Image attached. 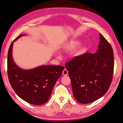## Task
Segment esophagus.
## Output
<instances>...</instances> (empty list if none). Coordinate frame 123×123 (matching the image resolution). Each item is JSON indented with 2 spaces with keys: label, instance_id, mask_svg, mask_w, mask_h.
<instances>
[{
  "label": "esophagus",
  "instance_id": "1",
  "mask_svg": "<svg viewBox=\"0 0 123 123\" xmlns=\"http://www.w3.org/2000/svg\"><path fill=\"white\" fill-rule=\"evenodd\" d=\"M62 74H63V75H67L68 74V72L66 69H64L63 72H62Z\"/></svg>",
  "mask_w": 123,
  "mask_h": 123
}]
</instances>
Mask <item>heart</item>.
Segmentation results:
<instances>
[{
  "label": "heart",
  "instance_id": "b5f03b06",
  "mask_svg": "<svg viewBox=\"0 0 123 123\" xmlns=\"http://www.w3.org/2000/svg\"><path fill=\"white\" fill-rule=\"evenodd\" d=\"M80 44V41L79 40H70L69 42L66 43V44L63 45V46H62V51L66 52H71L72 51H73L74 49H75L78 46H79V45ZM83 50L84 49L83 48H79V49L76 50L73 54V57H78L79 55H80L82 54ZM56 55L57 56V58L61 57V56H60L58 54H56Z\"/></svg>",
  "mask_w": 123,
  "mask_h": 123
}]
</instances>
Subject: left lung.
<instances>
[{
	"instance_id": "1",
	"label": "left lung",
	"mask_w": 123,
	"mask_h": 123,
	"mask_svg": "<svg viewBox=\"0 0 123 123\" xmlns=\"http://www.w3.org/2000/svg\"><path fill=\"white\" fill-rule=\"evenodd\" d=\"M96 53H85L65 64L74 97L80 104L98 100L108 91L114 69L113 51L100 33Z\"/></svg>"
}]
</instances>
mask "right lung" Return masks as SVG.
<instances>
[{
    "label": "right lung",
    "mask_w": 123,
    "mask_h": 123,
    "mask_svg": "<svg viewBox=\"0 0 123 123\" xmlns=\"http://www.w3.org/2000/svg\"><path fill=\"white\" fill-rule=\"evenodd\" d=\"M25 35H19L10 46L7 55V74L11 86L16 94L29 104L39 106L49 100L65 67L50 65L40 66L30 69L19 67L12 57L13 43Z\"/></svg>",
    "instance_id": "add662e5"
}]
</instances>
